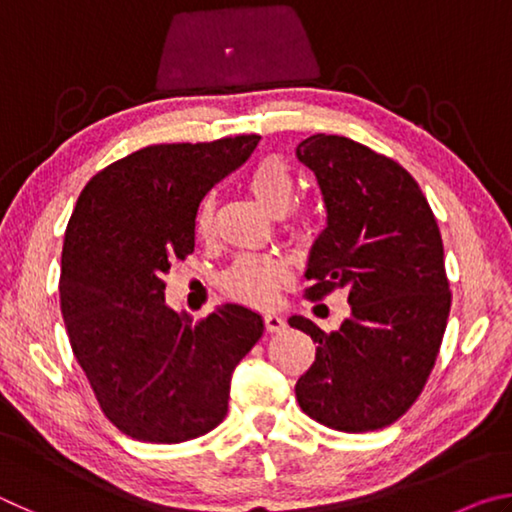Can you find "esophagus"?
I'll use <instances>...</instances> for the list:
<instances>
[{
  "label": "esophagus",
  "mask_w": 512,
  "mask_h": 512,
  "mask_svg": "<svg viewBox=\"0 0 512 512\" xmlns=\"http://www.w3.org/2000/svg\"><path fill=\"white\" fill-rule=\"evenodd\" d=\"M264 325H266V332H282L284 327H287V320H284L282 316L273 314V311H268V314H264Z\"/></svg>",
  "instance_id": "34e87169"
}]
</instances>
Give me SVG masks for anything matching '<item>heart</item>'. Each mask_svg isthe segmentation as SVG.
<instances>
[{
  "label": "heart",
  "instance_id": "obj_1",
  "mask_svg": "<svg viewBox=\"0 0 512 512\" xmlns=\"http://www.w3.org/2000/svg\"><path fill=\"white\" fill-rule=\"evenodd\" d=\"M248 187L253 196L271 214H284L296 198V178L287 162L277 155H266L248 173ZM214 228V198L205 196L196 212V232L207 237ZM293 235L305 239L311 232V216L296 210L291 216ZM287 268L277 257L246 255L239 257L221 277V287L230 298L248 305H271L280 291Z\"/></svg>",
  "mask_w": 512,
  "mask_h": 512
}]
</instances>
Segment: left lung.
I'll use <instances>...</instances> for the list:
<instances>
[{
	"instance_id": "8db88e82",
	"label": "left lung",
	"mask_w": 512,
	"mask_h": 512,
	"mask_svg": "<svg viewBox=\"0 0 512 512\" xmlns=\"http://www.w3.org/2000/svg\"><path fill=\"white\" fill-rule=\"evenodd\" d=\"M296 155L314 171L327 210L305 296L343 289L352 307L329 334L305 316L289 318L318 343L296 384L298 404L329 429H384L418 400L443 343L452 307L443 237L422 189L395 160L325 133L302 140Z\"/></svg>"
}]
</instances>
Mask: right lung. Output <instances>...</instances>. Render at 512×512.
Wrapping results in <instances>:
<instances>
[{"label":"right lung","instance_id":"add662e5","mask_svg":"<svg viewBox=\"0 0 512 512\" xmlns=\"http://www.w3.org/2000/svg\"><path fill=\"white\" fill-rule=\"evenodd\" d=\"M257 142L146 146L99 171L76 201L60 311L101 411L135 440L173 445L212 431L228 413L232 370L264 334L248 307L192 323L164 302L171 262L194 253L198 205Z\"/></svg>","mask_w":512,"mask_h":512}]
</instances>
